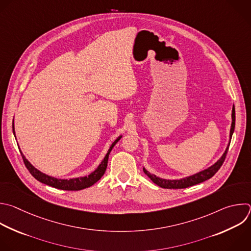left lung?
Returning <instances> with one entry per match:
<instances>
[{"label":"left lung","instance_id":"1","mask_svg":"<svg viewBox=\"0 0 251 251\" xmlns=\"http://www.w3.org/2000/svg\"><path fill=\"white\" fill-rule=\"evenodd\" d=\"M234 126H235V111H234V106L232 107V111H231V126H230V130H229V141H228V144L223 153V155L211 166H209L208 169L204 170V171H201L193 176H186V177H183V178H180V179H165V178H160L154 175H151L145 168L143 169L144 170V173L151 178V180L155 183L156 185H158L159 187L161 188H170V189H180V188H187L189 186H193V185H196L198 183H201L205 180H208L209 178H211L213 176H215V174L220 170V168L222 166L225 158H226V152H227V150H228V147H229V144H230V140H231V137H232V134H233V131H234Z\"/></svg>","mask_w":251,"mask_h":251}]
</instances>
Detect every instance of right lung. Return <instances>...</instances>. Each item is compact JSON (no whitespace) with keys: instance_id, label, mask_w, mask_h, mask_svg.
Returning a JSON list of instances; mask_svg holds the SVG:
<instances>
[{"instance_id":"obj_1","label":"right lung","mask_w":251,"mask_h":251,"mask_svg":"<svg viewBox=\"0 0 251 251\" xmlns=\"http://www.w3.org/2000/svg\"><path fill=\"white\" fill-rule=\"evenodd\" d=\"M13 132L14 135L16 137V132H15V125L13 122ZM122 138V136L120 135L110 146L107 153L105 154L104 158L102 159V161L100 163V165L97 168V170L93 173H91L89 176H79V177H75V178H70V179H59L50 176H47L43 173H41L40 171H38L37 169H35L34 166L28 161V159H26V157L25 156V154L23 153V151H21L23 159L25 161V164L26 166V169L28 170V172L31 174V176L37 179L38 181H40L41 183H44L46 185L52 186L54 188L57 189H62V190H68V191H76V190H81L85 189L88 187H91L92 185H94L96 182H98L101 176L104 175L106 168H107V162H108V156L109 153L111 151V150L113 149V147L116 145V143ZM17 139V138H16Z\"/></svg>"}]
</instances>
